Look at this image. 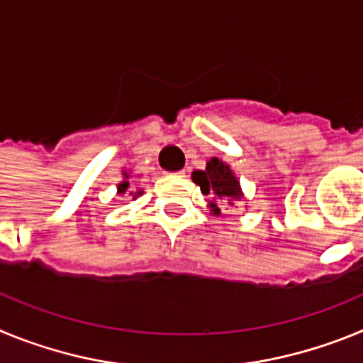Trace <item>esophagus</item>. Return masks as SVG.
Segmentation results:
<instances>
[{
    "mask_svg": "<svg viewBox=\"0 0 363 363\" xmlns=\"http://www.w3.org/2000/svg\"><path fill=\"white\" fill-rule=\"evenodd\" d=\"M172 174H174V176H178V178H185V176H187V171H185V169H182V171H178V172H172Z\"/></svg>",
    "mask_w": 363,
    "mask_h": 363,
    "instance_id": "34e87169",
    "label": "esophagus"
}]
</instances>
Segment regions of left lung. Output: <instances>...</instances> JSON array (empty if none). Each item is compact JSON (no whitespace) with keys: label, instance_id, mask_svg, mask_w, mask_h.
Here are the masks:
<instances>
[{"label":"left lung","instance_id":"1","mask_svg":"<svg viewBox=\"0 0 363 363\" xmlns=\"http://www.w3.org/2000/svg\"><path fill=\"white\" fill-rule=\"evenodd\" d=\"M192 179L194 184L200 185L201 192L203 194H213V201H211V209L214 214H220V207L214 200L218 198H240L242 192H240L238 179L234 178L233 171L229 169V165H225L223 162H220L218 158H213L207 163V169L205 171H194L192 172ZM230 203V201H229Z\"/></svg>","mask_w":363,"mask_h":363}]
</instances>
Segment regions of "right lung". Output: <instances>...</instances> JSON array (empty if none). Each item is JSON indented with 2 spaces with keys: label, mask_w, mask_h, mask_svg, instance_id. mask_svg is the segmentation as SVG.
I'll return each instance as SVG.
<instances>
[{
  "label": "right lung",
  "mask_w": 363,
  "mask_h": 363,
  "mask_svg": "<svg viewBox=\"0 0 363 363\" xmlns=\"http://www.w3.org/2000/svg\"><path fill=\"white\" fill-rule=\"evenodd\" d=\"M125 178H129V176L125 174ZM127 187H129V182H123V184H120V185H118V191H120V194H123V192L127 191ZM130 194H134V192H130ZM138 194H142V191H140V192H136V194H134V198H136Z\"/></svg>",
  "instance_id": "obj_1"
}]
</instances>
